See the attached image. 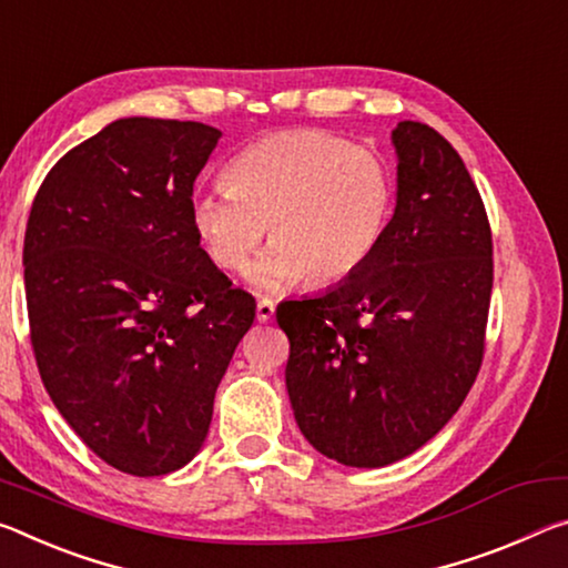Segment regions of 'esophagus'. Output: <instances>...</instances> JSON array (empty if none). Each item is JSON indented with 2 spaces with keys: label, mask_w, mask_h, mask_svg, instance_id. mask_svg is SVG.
<instances>
[{
  "label": "esophagus",
  "mask_w": 568,
  "mask_h": 568,
  "mask_svg": "<svg viewBox=\"0 0 568 568\" xmlns=\"http://www.w3.org/2000/svg\"><path fill=\"white\" fill-rule=\"evenodd\" d=\"M273 316H275V303L267 301V298L260 301L257 303V321L267 323V321H273Z\"/></svg>",
  "instance_id": "obj_1"
}]
</instances>
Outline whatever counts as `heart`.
<instances>
[{
    "label": "heart",
    "mask_w": 568,
    "mask_h": 568,
    "mask_svg": "<svg viewBox=\"0 0 568 568\" xmlns=\"http://www.w3.org/2000/svg\"><path fill=\"white\" fill-rule=\"evenodd\" d=\"M227 184L194 194L189 220L214 265L250 270L260 291L344 283L372 263L394 220L397 186L374 151L326 131L260 139L230 161Z\"/></svg>",
    "instance_id": "heart-1"
}]
</instances>
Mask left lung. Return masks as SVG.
Returning a JSON list of instances; mask_svg holds the SVG:
<instances>
[{
	"instance_id": "left-lung-1",
	"label": "left lung",
	"mask_w": 568,
	"mask_h": 568,
	"mask_svg": "<svg viewBox=\"0 0 568 568\" xmlns=\"http://www.w3.org/2000/svg\"><path fill=\"white\" fill-rule=\"evenodd\" d=\"M397 206L362 273L283 301L285 386L303 437L348 467L417 453L460 409L480 372L493 240L478 186L435 129L402 121Z\"/></svg>"
}]
</instances>
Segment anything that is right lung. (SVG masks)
Returning <instances> with one entry per match:
<instances>
[{
    "mask_svg": "<svg viewBox=\"0 0 568 568\" xmlns=\"http://www.w3.org/2000/svg\"><path fill=\"white\" fill-rule=\"evenodd\" d=\"M222 131L119 119L44 176L24 232V295L44 389L75 435L139 478L184 467L255 298L189 220Z\"/></svg>",
    "mask_w": 568,
    "mask_h": 568,
    "instance_id": "1",
    "label": "right lung"
}]
</instances>
